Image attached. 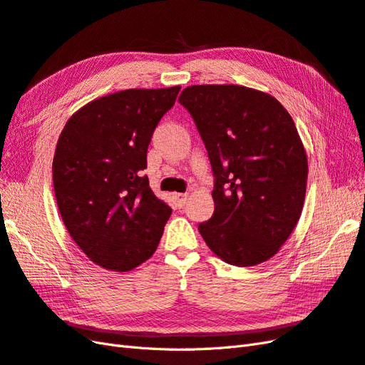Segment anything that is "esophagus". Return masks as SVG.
<instances>
[{
    "instance_id": "esophagus-1",
    "label": "esophagus",
    "mask_w": 365,
    "mask_h": 365,
    "mask_svg": "<svg viewBox=\"0 0 365 365\" xmlns=\"http://www.w3.org/2000/svg\"><path fill=\"white\" fill-rule=\"evenodd\" d=\"M174 199H175V202H177V205H179L180 207L182 206H185V203H186V200H188V194H182V192H174Z\"/></svg>"
}]
</instances>
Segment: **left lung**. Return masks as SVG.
I'll use <instances>...</instances> for the list:
<instances>
[{
	"label": "left lung",
	"instance_id": "obj_1",
	"mask_svg": "<svg viewBox=\"0 0 365 365\" xmlns=\"http://www.w3.org/2000/svg\"><path fill=\"white\" fill-rule=\"evenodd\" d=\"M215 175L214 214L199 225L225 263L255 266L286 243L303 211L307 155L294 119L269 93L234 84L186 87Z\"/></svg>",
	"mask_w": 365,
	"mask_h": 365
}]
</instances>
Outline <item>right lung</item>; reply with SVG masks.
I'll return each mask as SVG.
<instances>
[{"mask_svg": "<svg viewBox=\"0 0 365 365\" xmlns=\"http://www.w3.org/2000/svg\"><path fill=\"white\" fill-rule=\"evenodd\" d=\"M180 86L128 88L86 103L67 120L53 158L58 210L93 263L128 272L155 252L173 212L150 188L147 150Z\"/></svg>", "mask_w": 365, "mask_h": 365, "instance_id": "right-lung-1", "label": "right lung"}]
</instances>
